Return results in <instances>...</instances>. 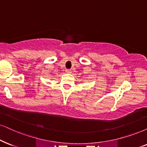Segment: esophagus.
I'll use <instances>...</instances> for the list:
<instances>
[{
    "label": "esophagus",
    "instance_id": "esophagus-1",
    "mask_svg": "<svg viewBox=\"0 0 147 147\" xmlns=\"http://www.w3.org/2000/svg\"><path fill=\"white\" fill-rule=\"evenodd\" d=\"M71 70L70 69H66V72H67V73H71Z\"/></svg>",
    "mask_w": 147,
    "mask_h": 147
}]
</instances>
